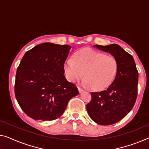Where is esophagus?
Returning <instances> with one entry per match:
<instances>
[{
	"instance_id": "34e87169",
	"label": "esophagus",
	"mask_w": 149,
	"mask_h": 149,
	"mask_svg": "<svg viewBox=\"0 0 149 149\" xmlns=\"http://www.w3.org/2000/svg\"><path fill=\"white\" fill-rule=\"evenodd\" d=\"M78 91H79V93H81L82 92H83V89H81V88H78Z\"/></svg>"
}]
</instances>
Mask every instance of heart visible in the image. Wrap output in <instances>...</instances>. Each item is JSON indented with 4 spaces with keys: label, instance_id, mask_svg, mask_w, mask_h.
Instances as JSON below:
<instances>
[{
    "label": "heart",
    "instance_id": "heart-1",
    "mask_svg": "<svg viewBox=\"0 0 149 149\" xmlns=\"http://www.w3.org/2000/svg\"><path fill=\"white\" fill-rule=\"evenodd\" d=\"M73 61L63 64V72L70 82L80 80L84 74L85 84L95 91H102L112 84L118 72V62L114 57L106 55L90 48H83L73 54Z\"/></svg>",
    "mask_w": 149,
    "mask_h": 149
}]
</instances>
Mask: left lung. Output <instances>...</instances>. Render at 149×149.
Wrapping results in <instances>:
<instances>
[{"mask_svg": "<svg viewBox=\"0 0 149 149\" xmlns=\"http://www.w3.org/2000/svg\"><path fill=\"white\" fill-rule=\"evenodd\" d=\"M109 53L118 62V72L107 90L92 92V100L86 106L89 116L100 125L119 122L130 112L137 97L139 73L134 58L117 44L93 46Z\"/></svg>", "mask_w": 149, "mask_h": 149, "instance_id": "1", "label": "left lung"}]
</instances>
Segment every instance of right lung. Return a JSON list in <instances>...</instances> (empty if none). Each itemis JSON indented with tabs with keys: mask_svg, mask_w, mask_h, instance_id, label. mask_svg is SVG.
<instances>
[{
	"mask_svg": "<svg viewBox=\"0 0 149 149\" xmlns=\"http://www.w3.org/2000/svg\"><path fill=\"white\" fill-rule=\"evenodd\" d=\"M70 45L41 43L26 52L17 68L15 94L20 107L35 120L60 117L72 97L79 94L64 76Z\"/></svg>",
	"mask_w": 149,
	"mask_h": 149,
	"instance_id": "obj_1",
	"label": "right lung"
}]
</instances>
